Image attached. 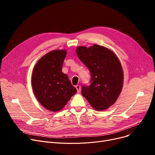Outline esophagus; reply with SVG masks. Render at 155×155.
<instances>
[{"label": "esophagus", "instance_id": "1", "mask_svg": "<svg viewBox=\"0 0 155 155\" xmlns=\"http://www.w3.org/2000/svg\"><path fill=\"white\" fill-rule=\"evenodd\" d=\"M76 88H77V92L79 93L80 92V86L79 85H76Z\"/></svg>", "mask_w": 155, "mask_h": 155}]
</instances>
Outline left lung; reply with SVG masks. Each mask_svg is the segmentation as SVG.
I'll return each mask as SVG.
<instances>
[{
    "mask_svg": "<svg viewBox=\"0 0 155 155\" xmlns=\"http://www.w3.org/2000/svg\"><path fill=\"white\" fill-rule=\"evenodd\" d=\"M79 59L91 72V85H84L82 94L96 110L107 109L115 103L123 85V70L117 56L108 48L94 44L78 46Z\"/></svg>",
    "mask_w": 155,
    "mask_h": 155,
    "instance_id": "obj_1",
    "label": "left lung"
}]
</instances>
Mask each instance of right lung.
<instances>
[{"mask_svg": "<svg viewBox=\"0 0 155 155\" xmlns=\"http://www.w3.org/2000/svg\"><path fill=\"white\" fill-rule=\"evenodd\" d=\"M66 50H53L36 63L32 71V87L38 101L46 109L57 112L62 109L77 93L68 76L62 72Z\"/></svg>", "mask_w": 155, "mask_h": 155, "instance_id": "1", "label": "right lung"}]
</instances>
